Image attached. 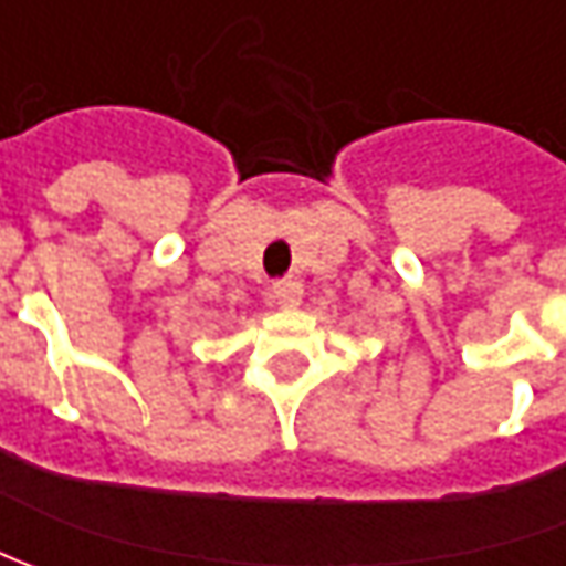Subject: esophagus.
Wrapping results in <instances>:
<instances>
[{"instance_id": "obj_1", "label": "esophagus", "mask_w": 566, "mask_h": 566, "mask_svg": "<svg viewBox=\"0 0 566 566\" xmlns=\"http://www.w3.org/2000/svg\"><path fill=\"white\" fill-rule=\"evenodd\" d=\"M273 298H276V305H283V308H295V305L302 302V283H298L295 276L276 280V283H273Z\"/></svg>"}]
</instances>
